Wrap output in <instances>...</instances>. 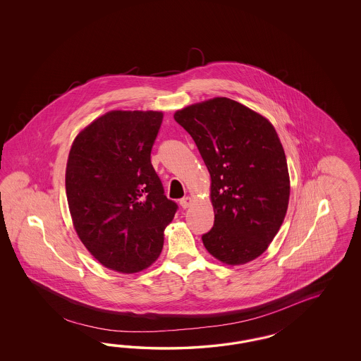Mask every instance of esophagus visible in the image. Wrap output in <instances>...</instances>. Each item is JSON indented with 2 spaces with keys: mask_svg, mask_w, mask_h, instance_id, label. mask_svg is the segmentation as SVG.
I'll return each instance as SVG.
<instances>
[{
  "mask_svg": "<svg viewBox=\"0 0 361 361\" xmlns=\"http://www.w3.org/2000/svg\"><path fill=\"white\" fill-rule=\"evenodd\" d=\"M192 202H193V200L190 197H184L180 200V205L184 209L189 208L192 205Z\"/></svg>",
  "mask_w": 361,
  "mask_h": 361,
  "instance_id": "1",
  "label": "esophagus"
}]
</instances>
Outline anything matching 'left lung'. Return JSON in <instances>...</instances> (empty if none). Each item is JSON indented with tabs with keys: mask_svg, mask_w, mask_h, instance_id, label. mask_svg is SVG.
Returning <instances> with one entry per match:
<instances>
[{
	"mask_svg": "<svg viewBox=\"0 0 361 361\" xmlns=\"http://www.w3.org/2000/svg\"><path fill=\"white\" fill-rule=\"evenodd\" d=\"M208 168L214 225L202 242L214 258L242 264L259 257L283 222L290 178L273 124L235 100L214 98L177 111Z\"/></svg>",
	"mask_w": 361,
	"mask_h": 361,
	"instance_id": "8db88e82",
	"label": "left lung"
}]
</instances>
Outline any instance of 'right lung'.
<instances>
[{
  "instance_id": "add662e5",
  "label": "right lung",
  "mask_w": 361,
  "mask_h": 361,
  "mask_svg": "<svg viewBox=\"0 0 361 361\" xmlns=\"http://www.w3.org/2000/svg\"><path fill=\"white\" fill-rule=\"evenodd\" d=\"M163 123L156 111H111L70 149L66 193L74 228L99 262L119 273L151 266L177 212L151 163Z\"/></svg>"
}]
</instances>
